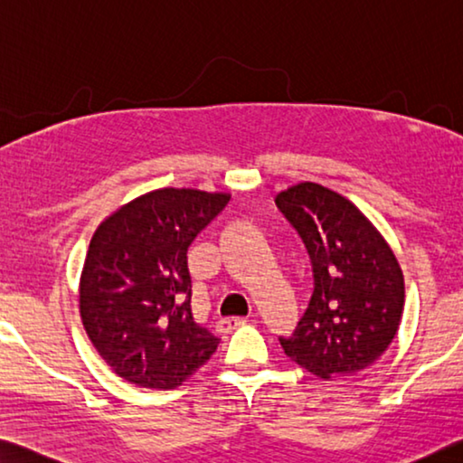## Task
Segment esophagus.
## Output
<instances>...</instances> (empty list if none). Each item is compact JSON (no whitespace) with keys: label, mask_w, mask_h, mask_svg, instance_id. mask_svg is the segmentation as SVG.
Returning a JSON list of instances; mask_svg holds the SVG:
<instances>
[{"label":"esophagus","mask_w":463,"mask_h":463,"mask_svg":"<svg viewBox=\"0 0 463 463\" xmlns=\"http://www.w3.org/2000/svg\"><path fill=\"white\" fill-rule=\"evenodd\" d=\"M245 324H247V317H222V319H218L216 327H218V332L229 334V332H232V329H237Z\"/></svg>","instance_id":"34e87169"}]
</instances>
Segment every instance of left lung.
Here are the masks:
<instances>
[{
    "label": "left lung",
    "mask_w": 463,
    "mask_h": 463,
    "mask_svg": "<svg viewBox=\"0 0 463 463\" xmlns=\"http://www.w3.org/2000/svg\"><path fill=\"white\" fill-rule=\"evenodd\" d=\"M303 239L313 295L284 354L321 379L350 377L390 346L403 311V278L392 249L361 210L317 183L276 197Z\"/></svg>",
    "instance_id": "1"
}]
</instances>
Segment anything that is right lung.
Returning a JSON list of instances; mask_svg holds the SVG:
<instances>
[{"label":"right lung","instance_id":"right-lung-1","mask_svg":"<svg viewBox=\"0 0 463 463\" xmlns=\"http://www.w3.org/2000/svg\"><path fill=\"white\" fill-rule=\"evenodd\" d=\"M226 203V194L156 189L94 232L80 313L94 348L129 383L175 390L216 352L220 337L194 317L187 251Z\"/></svg>","mask_w":463,"mask_h":463}]
</instances>
